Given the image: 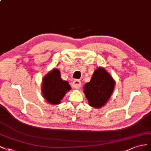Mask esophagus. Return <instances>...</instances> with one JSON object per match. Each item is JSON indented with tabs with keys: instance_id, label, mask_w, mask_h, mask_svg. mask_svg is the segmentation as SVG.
Masks as SVG:
<instances>
[{
	"instance_id": "1",
	"label": "esophagus",
	"mask_w": 151,
	"mask_h": 151,
	"mask_svg": "<svg viewBox=\"0 0 151 151\" xmlns=\"http://www.w3.org/2000/svg\"><path fill=\"white\" fill-rule=\"evenodd\" d=\"M73 86L74 88L78 89L81 86V81L79 80H75L73 82Z\"/></svg>"
}]
</instances>
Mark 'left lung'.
I'll use <instances>...</instances> for the list:
<instances>
[{"label":"left lung","instance_id":"1","mask_svg":"<svg viewBox=\"0 0 151 151\" xmlns=\"http://www.w3.org/2000/svg\"><path fill=\"white\" fill-rule=\"evenodd\" d=\"M115 82L102 67L94 71L90 82L84 86V93L91 106L99 109L108 101L114 90Z\"/></svg>","mask_w":151,"mask_h":151}]
</instances>
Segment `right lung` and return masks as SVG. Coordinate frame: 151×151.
<instances>
[{
    "mask_svg": "<svg viewBox=\"0 0 151 151\" xmlns=\"http://www.w3.org/2000/svg\"><path fill=\"white\" fill-rule=\"evenodd\" d=\"M44 98L52 105L59 104L71 86L67 81L63 80L60 71L53 69L43 78L41 86Z\"/></svg>",
    "mask_w": 151,
    "mask_h": 151,
    "instance_id": "right-lung-1",
    "label": "right lung"
}]
</instances>
